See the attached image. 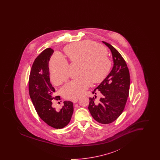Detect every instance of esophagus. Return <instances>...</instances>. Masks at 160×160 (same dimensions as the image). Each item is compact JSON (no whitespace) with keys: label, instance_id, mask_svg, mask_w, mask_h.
<instances>
[{"label":"esophagus","instance_id":"34e87169","mask_svg":"<svg viewBox=\"0 0 160 160\" xmlns=\"http://www.w3.org/2000/svg\"><path fill=\"white\" fill-rule=\"evenodd\" d=\"M78 98H73V99H72V102H73V103H77V102H78Z\"/></svg>","mask_w":160,"mask_h":160}]
</instances>
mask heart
<instances>
[{
  "label": "heart",
  "mask_w": 160,
  "mask_h": 160,
  "mask_svg": "<svg viewBox=\"0 0 160 160\" xmlns=\"http://www.w3.org/2000/svg\"><path fill=\"white\" fill-rule=\"evenodd\" d=\"M65 52L71 63H79L80 76L66 84L61 89L62 95L68 99L77 98L86 91L92 82L99 83L108 75L111 61L106 49L91 41H83L67 46ZM49 69L54 83L60 84L68 78L69 65L60 54H55L50 61Z\"/></svg>",
  "instance_id": "heart-1"
}]
</instances>
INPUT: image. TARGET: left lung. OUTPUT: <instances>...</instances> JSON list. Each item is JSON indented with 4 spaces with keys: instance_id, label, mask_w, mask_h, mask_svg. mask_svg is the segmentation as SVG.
Wrapping results in <instances>:
<instances>
[{
    "instance_id": "8db88e82",
    "label": "left lung",
    "mask_w": 160,
    "mask_h": 160,
    "mask_svg": "<svg viewBox=\"0 0 160 160\" xmlns=\"http://www.w3.org/2000/svg\"><path fill=\"white\" fill-rule=\"evenodd\" d=\"M110 50L113 67L106 78L92 92H99L101 98L95 102V97L89 98L88 109L93 118L102 124L114 122L122 114L128 97L130 85L129 69L121 54L106 42L102 41Z\"/></svg>"
}]
</instances>
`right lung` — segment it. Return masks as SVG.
Here are the masks:
<instances>
[{"label": "right lung", "instance_id": "1", "mask_svg": "<svg viewBox=\"0 0 160 160\" xmlns=\"http://www.w3.org/2000/svg\"><path fill=\"white\" fill-rule=\"evenodd\" d=\"M54 50L50 48L42 52L33 62L29 80V91L33 106L39 118L47 125L61 129L68 124L74 111L73 103L65 101L59 110L52 107L55 89L50 83L48 62Z\"/></svg>", "mask_w": 160, "mask_h": 160}]
</instances>
